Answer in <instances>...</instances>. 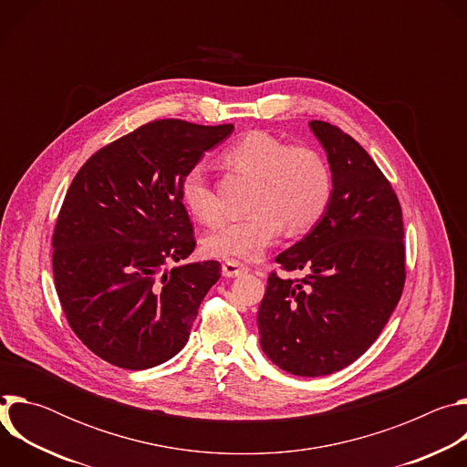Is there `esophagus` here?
<instances>
[{"label": "esophagus", "mask_w": 467, "mask_h": 467, "mask_svg": "<svg viewBox=\"0 0 467 467\" xmlns=\"http://www.w3.org/2000/svg\"><path fill=\"white\" fill-rule=\"evenodd\" d=\"M247 272H249L247 265L242 264V262H238V260H227V262H223V265H222L223 277H238V275H244V274H247Z\"/></svg>", "instance_id": "obj_1"}]
</instances>
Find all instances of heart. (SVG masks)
Listing matches in <instances>:
<instances>
[{
  "label": "heart",
  "instance_id": "heart-1",
  "mask_svg": "<svg viewBox=\"0 0 467 467\" xmlns=\"http://www.w3.org/2000/svg\"><path fill=\"white\" fill-rule=\"evenodd\" d=\"M225 162L254 177L247 203L251 213L218 225L205 236L203 249L211 256L253 260L275 244L285 223L292 233L306 231L330 203L328 164L308 146H290L270 132L254 130L227 150ZM181 197L188 213L202 223L220 218L216 195L202 164L184 173Z\"/></svg>",
  "mask_w": 467,
  "mask_h": 467
}]
</instances>
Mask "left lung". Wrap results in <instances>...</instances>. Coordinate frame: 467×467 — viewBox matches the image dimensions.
Instances as JSON below:
<instances>
[{
    "label": "left lung",
    "mask_w": 467,
    "mask_h": 467,
    "mask_svg": "<svg viewBox=\"0 0 467 467\" xmlns=\"http://www.w3.org/2000/svg\"><path fill=\"white\" fill-rule=\"evenodd\" d=\"M332 171L330 203L317 225L275 262L303 279L268 277L256 325L262 351L299 377L348 368L379 338L401 299L405 229L399 199L340 127L312 119Z\"/></svg>",
    "instance_id": "1"
}]
</instances>
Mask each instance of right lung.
Segmentation results:
<instances>
[{"instance_id": "add662e5", "label": "right lung", "mask_w": 467, "mask_h": 467, "mask_svg": "<svg viewBox=\"0 0 467 467\" xmlns=\"http://www.w3.org/2000/svg\"><path fill=\"white\" fill-rule=\"evenodd\" d=\"M233 123L155 119L96 151L53 231V279L68 325L105 362L148 369L188 342L222 264L175 265L195 247L181 181Z\"/></svg>"}]
</instances>
